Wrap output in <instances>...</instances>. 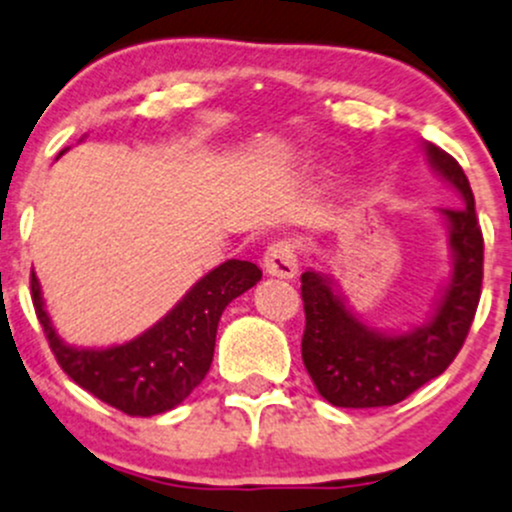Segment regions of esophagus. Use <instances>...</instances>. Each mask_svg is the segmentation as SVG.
Masks as SVG:
<instances>
[{"instance_id": "esophagus-1", "label": "esophagus", "mask_w": 512, "mask_h": 512, "mask_svg": "<svg viewBox=\"0 0 512 512\" xmlns=\"http://www.w3.org/2000/svg\"><path fill=\"white\" fill-rule=\"evenodd\" d=\"M265 270L272 274V277L292 279L299 270L297 262V250L289 240H277L272 242L265 250Z\"/></svg>"}]
</instances>
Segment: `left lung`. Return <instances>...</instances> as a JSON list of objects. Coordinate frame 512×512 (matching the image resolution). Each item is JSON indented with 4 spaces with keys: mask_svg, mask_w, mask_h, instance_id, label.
I'll use <instances>...</instances> for the list:
<instances>
[{
    "mask_svg": "<svg viewBox=\"0 0 512 512\" xmlns=\"http://www.w3.org/2000/svg\"><path fill=\"white\" fill-rule=\"evenodd\" d=\"M429 164L464 198L444 208L454 255L451 282L432 321L407 333H380L358 321L326 274H301L306 328L301 358L316 390L333 407H390L444 373L464 346L483 282V235L464 169L437 144H424Z\"/></svg>",
    "mask_w": 512,
    "mask_h": 512,
    "instance_id": "left-lung-1",
    "label": "left lung"
}]
</instances>
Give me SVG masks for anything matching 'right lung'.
Wrapping results in <instances>:
<instances>
[{
    "label": "right lung",
    "mask_w": 512,
    "mask_h": 512,
    "mask_svg": "<svg viewBox=\"0 0 512 512\" xmlns=\"http://www.w3.org/2000/svg\"><path fill=\"white\" fill-rule=\"evenodd\" d=\"M260 279L262 270L252 262H223L198 279L191 292L142 336L100 351L73 348L58 338L43 309L34 272L31 299L48 346L73 383L129 417H154L174 410L201 385L213 363L220 314Z\"/></svg>",
    "instance_id": "obj_1"
}]
</instances>
